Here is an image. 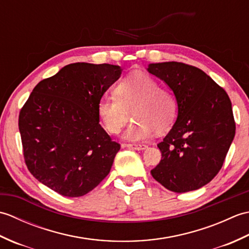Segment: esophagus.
Instances as JSON below:
<instances>
[{"label":"esophagus","mask_w":249,"mask_h":249,"mask_svg":"<svg viewBox=\"0 0 249 249\" xmlns=\"http://www.w3.org/2000/svg\"><path fill=\"white\" fill-rule=\"evenodd\" d=\"M126 146L130 147V149H134V150H138V151L145 150L146 147H147L146 144H137V143H134V144H126Z\"/></svg>","instance_id":"1"}]
</instances>
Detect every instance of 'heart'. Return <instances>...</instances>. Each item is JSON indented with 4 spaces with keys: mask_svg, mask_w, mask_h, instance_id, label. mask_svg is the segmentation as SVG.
<instances>
[{
    "mask_svg": "<svg viewBox=\"0 0 249 249\" xmlns=\"http://www.w3.org/2000/svg\"><path fill=\"white\" fill-rule=\"evenodd\" d=\"M178 100L149 75L135 72L116 84L113 96L98 100L96 113L104 129L118 134L129 119L135 121L125 131L124 138L131 141L150 138L153 131L166 133L178 116Z\"/></svg>",
    "mask_w": 249,
    "mask_h": 249,
    "instance_id": "b5f03b06",
    "label": "heart"
}]
</instances>
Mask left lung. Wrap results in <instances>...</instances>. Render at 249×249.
<instances>
[{
    "label": "left lung",
    "mask_w": 249,
    "mask_h": 249,
    "mask_svg": "<svg viewBox=\"0 0 249 249\" xmlns=\"http://www.w3.org/2000/svg\"><path fill=\"white\" fill-rule=\"evenodd\" d=\"M147 71L161 79L178 100V118L158 143L160 163L152 177L174 193L210 183L223 167L235 135L228 94L199 68L178 62L153 63Z\"/></svg>",
    "instance_id": "8db88e82"
}]
</instances>
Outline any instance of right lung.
Returning <instances> with one entry per match:
<instances>
[{
    "instance_id": "right-lung-1",
    "label": "right lung",
    "mask_w": 249,
    "mask_h": 249,
    "mask_svg": "<svg viewBox=\"0 0 249 249\" xmlns=\"http://www.w3.org/2000/svg\"><path fill=\"white\" fill-rule=\"evenodd\" d=\"M122 68L73 63L41 80L20 111L29 171L65 197H81L108 176L120 144L100 126L96 108Z\"/></svg>"
}]
</instances>
